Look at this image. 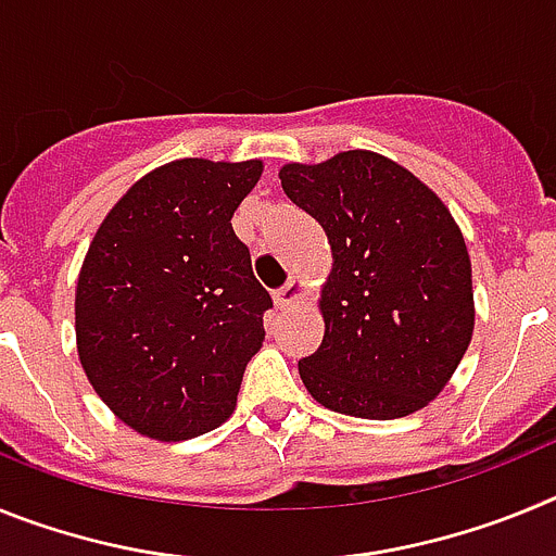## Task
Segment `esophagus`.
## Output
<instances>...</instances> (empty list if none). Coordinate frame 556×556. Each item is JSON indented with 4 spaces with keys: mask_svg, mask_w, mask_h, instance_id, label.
I'll return each instance as SVG.
<instances>
[{
    "mask_svg": "<svg viewBox=\"0 0 556 556\" xmlns=\"http://www.w3.org/2000/svg\"><path fill=\"white\" fill-rule=\"evenodd\" d=\"M303 294H306V287H303L301 278H289V281L275 292V303H278L281 308H287L292 306V303L301 301Z\"/></svg>",
    "mask_w": 556,
    "mask_h": 556,
    "instance_id": "esophagus-1",
    "label": "esophagus"
}]
</instances>
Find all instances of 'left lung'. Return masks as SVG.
<instances>
[{
  "label": "left lung",
  "instance_id": "obj_1",
  "mask_svg": "<svg viewBox=\"0 0 556 556\" xmlns=\"http://www.w3.org/2000/svg\"><path fill=\"white\" fill-rule=\"evenodd\" d=\"M281 186L323 225L333 253L320 303L326 337L298 362L306 390L370 420L424 409L473 333L468 248L443 200L367 150L287 164Z\"/></svg>",
  "mask_w": 556,
  "mask_h": 556
}]
</instances>
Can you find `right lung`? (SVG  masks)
I'll return each instance as SVG.
<instances>
[{"mask_svg": "<svg viewBox=\"0 0 556 556\" xmlns=\"http://www.w3.org/2000/svg\"><path fill=\"white\" fill-rule=\"evenodd\" d=\"M262 161H172L113 205L80 269L77 353L130 429L178 443L228 420L264 339L267 289L230 217Z\"/></svg>", "mask_w": 556, "mask_h": 556, "instance_id": "add662e5", "label": "right lung"}]
</instances>
